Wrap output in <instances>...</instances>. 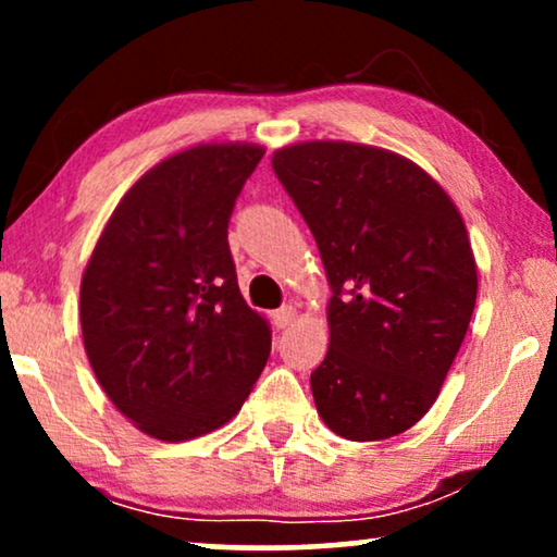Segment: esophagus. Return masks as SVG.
I'll list each match as a JSON object with an SVG mask.
<instances>
[{"instance_id": "1", "label": "esophagus", "mask_w": 557, "mask_h": 557, "mask_svg": "<svg viewBox=\"0 0 557 557\" xmlns=\"http://www.w3.org/2000/svg\"><path fill=\"white\" fill-rule=\"evenodd\" d=\"M296 317H299V314H296L294 307H281L276 314H273V322H276L278 330H286L288 324L296 322Z\"/></svg>"}]
</instances>
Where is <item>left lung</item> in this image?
Here are the masks:
<instances>
[{"label":"left lung","instance_id":"8db88e82","mask_svg":"<svg viewBox=\"0 0 557 557\" xmlns=\"http://www.w3.org/2000/svg\"><path fill=\"white\" fill-rule=\"evenodd\" d=\"M271 162L332 288L330 352L311 372L319 418L349 441L398 436L436 403L474 314L461 212L423 166L370 144L299 141Z\"/></svg>","mask_w":557,"mask_h":557}]
</instances>
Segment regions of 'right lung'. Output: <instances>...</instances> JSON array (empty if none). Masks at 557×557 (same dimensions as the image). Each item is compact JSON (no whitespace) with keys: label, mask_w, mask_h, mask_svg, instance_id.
Wrapping results in <instances>:
<instances>
[{"label":"right lung","mask_w":557,"mask_h":557,"mask_svg":"<svg viewBox=\"0 0 557 557\" xmlns=\"http://www.w3.org/2000/svg\"><path fill=\"white\" fill-rule=\"evenodd\" d=\"M265 147L197 144L121 197L81 281V330L103 393L136 429L177 444L238 413L271 352L243 299L227 220Z\"/></svg>","instance_id":"obj_1"}]
</instances>
